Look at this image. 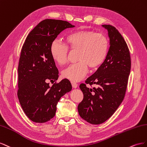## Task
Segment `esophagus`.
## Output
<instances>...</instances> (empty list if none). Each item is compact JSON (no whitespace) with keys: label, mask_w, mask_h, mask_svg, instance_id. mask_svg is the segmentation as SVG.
Segmentation results:
<instances>
[{"label":"esophagus","mask_w":147,"mask_h":147,"mask_svg":"<svg viewBox=\"0 0 147 147\" xmlns=\"http://www.w3.org/2000/svg\"><path fill=\"white\" fill-rule=\"evenodd\" d=\"M71 84H72V87H73V88H74V89H76V88H77L78 87V84H76V83H75V82H71Z\"/></svg>","instance_id":"obj_1"}]
</instances>
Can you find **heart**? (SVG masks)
I'll return each instance as SVG.
<instances>
[{
  "label": "heart",
  "instance_id": "obj_1",
  "mask_svg": "<svg viewBox=\"0 0 147 147\" xmlns=\"http://www.w3.org/2000/svg\"><path fill=\"white\" fill-rule=\"evenodd\" d=\"M66 45L59 40L52 42L50 52L58 65H65L68 61L69 49L78 50V62L63 71L62 76L72 82H79L86 76L89 69H96L105 60L109 42L102 33L79 29L70 32L65 37Z\"/></svg>",
  "mask_w": 147,
  "mask_h": 147
}]
</instances>
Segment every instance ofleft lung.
Listing matches in <instances>:
<instances>
[{
  "label": "left lung",
  "mask_w": 147,
  "mask_h": 147,
  "mask_svg": "<svg viewBox=\"0 0 147 147\" xmlns=\"http://www.w3.org/2000/svg\"><path fill=\"white\" fill-rule=\"evenodd\" d=\"M102 26L108 31L110 48L105 60L86 82L97 87L79 86L84 94L79 104V115L92 124L104 123L113 115L122 103L131 71V61L126 42L116 28Z\"/></svg>",
  "instance_id": "8db88e82"
}]
</instances>
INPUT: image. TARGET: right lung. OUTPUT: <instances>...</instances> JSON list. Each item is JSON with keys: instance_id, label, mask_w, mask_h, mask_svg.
<instances>
[{"instance_id": "1", "label": "right lung", "mask_w": 147, "mask_h": 147, "mask_svg": "<svg viewBox=\"0 0 147 147\" xmlns=\"http://www.w3.org/2000/svg\"><path fill=\"white\" fill-rule=\"evenodd\" d=\"M66 21L46 19L29 32L21 52L18 68L20 103L33 122L44 123L55 115L57 105L62 96L72 89L68 79L55 81L58 70L50 55V48L57 36L66 28H73Z\"/></svg>"}]
</instances>
